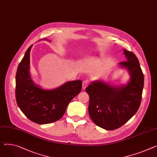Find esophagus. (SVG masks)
Instances as JSON below:
<instances>
[{
    "label": "esophagus",
    "instance_id": "obj_1",
    "mask_svg": "<svg viewBox=\"0 0 157 157\" xmlns=\"http://www.w3.org/2000/svg\"><path fill=\"white\" fill-rule=\"evenodd\" d=\"M89 81L88 80H85L84 81L82 82V88L83 90H85L89 85Z\"/></svg>",
    "mask_w": 157,
    "mask_h": 157
}]
</instances>
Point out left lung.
I'll return each instance as SVG.
<instances>
[{"mask_svg":"<svg viewBox=\"0 0 157 157\" xmlns=\"http://www.w3.org/2000/svg\"><path fill=\"white\" fill-rule=\"evenodd\" d=\"M124 53L126 60L119 64L128 70L131 78L126 85L114 86L98 80L86 88L90 97V117L97 126L105 130L123 126L136 113L141 104L143 73L135 54L126 49Z\"/></svg>","mask_w":157,"mask_h":157,"instance_id":"obj_1","label":"left lung"}]
</instances>
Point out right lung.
<instances>
[{"mask_svg":"<svg viewBox=\"0 0 157 157\" xmlns=\"http://www.w3.org/2000/svg\"><path fill=\"white\" fill-rule=\"evenodd\" d=\"M32 46L28 48L17 67L16 75V102L30 121L39 124H50L64 116L69 102L80 93L82 81H68L50 90L36 85L29 75V54Z\"/></svg>","mask_w":157,"mask_h":157,"instance_id":"add662e5","label":"right lung"}]
</instances>
